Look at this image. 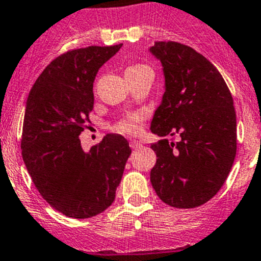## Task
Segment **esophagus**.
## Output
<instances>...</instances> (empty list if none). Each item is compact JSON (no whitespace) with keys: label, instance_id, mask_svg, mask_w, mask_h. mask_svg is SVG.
<instances>
[{"label":"esophagus","instance_id":"obj_1","mask_svg":"<svg viewBox=\"0 0 261 261\" xmlns=\"http://www.w3.org/2000/svg\"><path fill=\"white\" fill-rule=\"evenodd\" d=\"M129 145H130V147H132V149H140V147L142 146V143H141L140 141H136V140L130 141V142H129Z\"/></svg>","mask_w":261,"mask_h":261}]
</instances>
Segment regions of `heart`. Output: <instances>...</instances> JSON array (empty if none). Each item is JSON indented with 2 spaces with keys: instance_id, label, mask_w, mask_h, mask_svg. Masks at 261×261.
I'll return each mask as SVG.
<instances>
[{
  "instance_id": "1",
  "label": "heart",
  "mask_w": 261,
  "mask_h": 261,
  "mask_svg": "<svg viewBox=\"0 0 261 261\" xmlns=\"http://www.w3.org/2000/svg\"><path fill=\"white\" fill-rule=\"evenodd\" d=\"M143 70H150L149 67L145 66V64H133V66H129L125 70V73H136L141 72ZM143 115L141 112H135V114L129 115L126 118L121 119L116 125H115V130L118 133L126 136H135L138 135L141 132V128H142V121H143Z\"/></svg>"
}]
</instances>
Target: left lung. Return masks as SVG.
I'll list each match as a JSON object with an SVG mask.
<instances>
[{
    "label": "left lung",
    "instance_id": "left-lung-1",
    "mask_svg": "<svg viewBox=\"0 0 261 261\" xmlns=\"http://www.w3.org/2000/svg\"><path fill=\"white\" fill-rule=\"evenodd\" d=\"M150 51L162 62L166 79L151 132L180 137L152 143L158 159L150 180L158 197L168 205L199 207L217 194L234 163L233 97L219 70L193 47L156 41Z\"/></svg>",
    "mask_w": 261,
    "mask_h": 261
}]
</instances>
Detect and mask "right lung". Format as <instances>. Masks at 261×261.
Here are the masks:
<instances>
[{"label":"right lung","mask_w":261,"mask_h":261,"mask_svg":"<svg viewBox=\"0 0 261 261\" xmlns=\"http://www.w3.org/2000/svg\"><path fill=\"white\" fill-rule=\"evenodd\" d=\"M121 45L61 54L28 95L21 156L40 195L72 219H88L109 208L132 152L120 135H107L88 152L79 138L90 123L95 75Z\"/></svg>","instance_id":"obj_1"}]
</instances>
